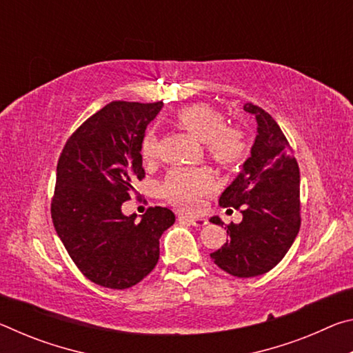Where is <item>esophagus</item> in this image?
<instances>
[{"mask_svg":"<svg viewBox=\"0 0 353 353\" xmlns=\"http://www.w3.org/2000/svg\"><path fill=\"white\" fill-rule=\"evenodd\" d=\"M179 219L183 221V223L190 224V225H193V227H204L207 224V219L202 218V216H183V214H181Z\"/></svg>","mask_w":353,"mask_h":353,"instance_id":"1","label":"esophagus"}]
</instances>
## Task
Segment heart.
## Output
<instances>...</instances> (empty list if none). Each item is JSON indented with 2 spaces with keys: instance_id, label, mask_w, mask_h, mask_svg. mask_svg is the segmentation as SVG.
Wrapping results in <instances>:
<instances>
[{
  "instance_id": "b5f03b06",
  "label": "heart",
  "mask_w": 353,
  "mask_h": 353,
  "mask_svg": "<svg viewBox=\"0 0 353 353\" xmlns=\"http://www.w3.org/2000/svg\"><path fill=\"white\" fill-rule=\"evenodd\" d=\"M176 123L187 132L204 143L205 152L223 168H234L246 159L249 146L246 137L236 128L225 126L223 113L208 104H191L179 109ZM140 152L145 162L157 157L159 143L154 130H146L141 139ZM210 172L196 166H177L166 174L162 183V196L185 212H194L202 196L212 188Z\"/></svg>"
}]
</instances>
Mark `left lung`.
I'll use <instances>...</instances> for the list:
<instances>
[{"instance_id": "1", "label": "left lung", "mask_w": 353, "mask_h": 353, "mask_svg": "<svg viewBox=\"0 0 353 353\" xmlns=\"http://www.w3.org/2000/svg\"><path fill=\"white\" fill-rule=\"evenodd\" d=\"M256 119L250 157L219 198L221 207L241 210L240 224L227 225V240L210 254L230 276L248 279L271 271L288 252L301 229V174L288 140L270 113L252 103ZM213 224H223L218 216Z\"/></svg>"}]
</instances>
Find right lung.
I'll use <instances>...</instances> for the list:
<instances>
[{
  "label": "right lung",
  "instance_id": "1",
  "mask_svg": "<svg viewBox=\"0 0 353 353\" xmlns=\"http://www.w3.org/2000/svg\"><path fill=\"white\" fill-rule=\"evenodd\" d=\"M163 103L113 101L82 123L59 157L51 218L79 271L93 283L126 290L159 261V240L174 224L170 208L121 212L145 177L140 152L148 124Z\"/></svg>",
  "mask_w": 353,
  "mask_h": 353
}]
</instances>
